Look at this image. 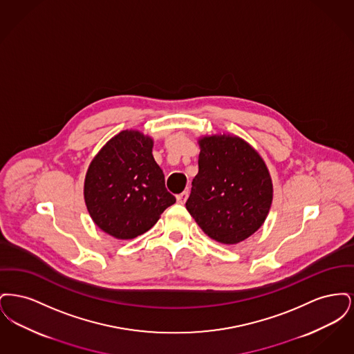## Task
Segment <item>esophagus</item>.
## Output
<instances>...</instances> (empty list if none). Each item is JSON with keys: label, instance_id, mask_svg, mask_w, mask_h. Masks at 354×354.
I'll list each match as a JSON object with an SVG mask.
<instances>
[{"label": "esophagus", "instance_id": "esophagus-1", "mask_svg": "<svg viewBox=\"0 0 354 354\" xmlns=\"http://www.w3.org/2000/svg\"><path fill=\"white\" fill-rule=\"evenodd\" d=\"M187 198H188V191H183L182 194L176 195V201H178L179 204H185V201H187Z\"/></svg>", "mask_w": 354, "mask_h": 354}]
</instances>
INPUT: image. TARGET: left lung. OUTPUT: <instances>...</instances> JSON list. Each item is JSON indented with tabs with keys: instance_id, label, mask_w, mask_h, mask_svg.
I'll return each mask as SVG.
<instances>
[{
	"instance_id": "8db88e82",
	"label": "left lung",
	"mask_w": 354,
	"mask_h": 354,
	"mask_svg": "<svg viewBox=\"0 0 354 354\" xmlns=\"http://www.w3.org/2000/svg\"><path fill=\"white\" fill-rule=\"evenodd\" d=\"M199 145V172L185 207L204 234L221 244H237L268 215L270 172L260 155L237 136H205Z\"/></svg>"
}]
</instances>
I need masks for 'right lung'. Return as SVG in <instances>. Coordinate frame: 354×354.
Listing matches in <instances>:
<instances>
[{
    "label": "right lung",
    "mask_w": 354,
    "mask_h": 354,
    "mask_svg": "<svg viewBox=\"0 0 354 354\" xmlns=\"http://www.w3.org/2000/svg\"><path fill=\"white\" fill-rule=\"evenodd\" d=\"M88 214L103 232L122 240L147 232L175 196L152 156V139L126 130L98 152L84 180Z\"/></svg>",
    "instance_id": "right-lung-1"
}]
</instances>
